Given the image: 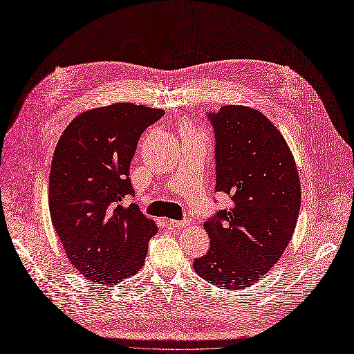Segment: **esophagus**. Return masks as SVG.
Returning <instances> with one entry per match:
<instances>
[{"instance_id": "obj_1", "label": "esophagus", "mask_w": 354, "mask_h": 354, "mask_svg": "<svg viewBox=\"0 0 354 354\" xmlns=\"http://www.w3.org/2000/svg\"><path fill=\"white\" fill-rule=\"evenodd\" d=\"M167 225L174 229H182L188 225V221H179V220H167Z\"/></svg>"}]
</instances>
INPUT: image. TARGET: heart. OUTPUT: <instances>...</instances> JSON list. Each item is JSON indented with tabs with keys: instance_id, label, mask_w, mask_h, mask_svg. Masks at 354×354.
I'll use <instances>...</instances> for the list:
<instances>
[{
	"instance_id": "b5f03b06",
	"label": "heart",
	"mask_w": 354,
	"mask_h": 354,
	"mask_svg": "<svg viewBox=\"0 0 354 354\" xmlns=\"http://www.w3.org/2000/svg\"><path fill=\"white\" fill-rule=\"evenodd\" d=\"M182 129H184V134H194V129H192V127L188 122H185L184 125H182Z\"/></svg>"
}]
</instances>
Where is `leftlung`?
<instances>
[{
    "instance_id": "8db88e82",
    "label": "left lung",
    "mask_w": 354,
    "mask_h": 354,
    "mask_svg": "<svg viewBox=\"0 0 354 354\" xmlns=\"http://www.w3.org/2000/svg\"><path fill=\"white\" fill-rule=\"evenodd\" d=\"M216 134V191L227 210L207 220L210 250L194 270L221 289L251 287L281 258L300 210V180L290 147L268 118L243 104L208 113Z\"/></svg>"
}]
</instances>
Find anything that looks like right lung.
<instances>
[{
  "mask_svg": "<svg viewBox=\"0 0 354 354\" xmlns=\"http://www.w3.org/2000/svg\"><path fill=\"white\" fill-rule=\"evenodd\" d=\"M165 115L134 103H113L77 115L64 129L49 174V212L67 258L86 279L112 286L134 276L146 261L156 221L133 194L129 165L147 127Z\"/></svg>",
  "mask_w": 354,
  "mask_h": 354,
  "instance_id": "right-lung-1",
  "label": "right lung"
}]
</instances>
